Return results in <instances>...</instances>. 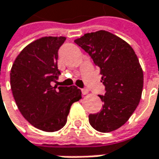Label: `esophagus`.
I'll use <instances>...</instances> for the list:
<instances>
[{"label": "esophagus", "mask_w": 159, "mask_h": 159, "mask_svg": "<svg viewBox=\"0 0 159 159\" xmlns=\"http://www.w3.org/2000/svg\"><path fill=\"white\" fill-rule=\"evenodd\" d=\"M81 92H82L83 95H88V94H89V89H81Z\"/></svg>", "instance_id": "obj_1"}]
</instances>
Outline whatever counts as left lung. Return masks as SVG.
I'll return each instance as SVG.
<instances>
[{
	"label": "left lung",
	"instance_id": "left-lung-1",
	"mask_svg": "<svg viewBox=\"0 0 159 159\" xmlns=\"http://www.w3.org/2000/svg\"><path fill=\"white\" fill-rule=\"evenodd\" d=\"M74 42L100 68L106 88L105 96H99L103 108L89 115V123L100 132L115 131L129 120L141 98L143 71L139 59L130 44L105 30L87 33Z\"/></svg>",
	"mask_w": 159,
	"mask_h": 159
}]
</instances>
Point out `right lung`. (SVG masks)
I'll return each mask as SVG.
<instances>
[{
    "label": "right lung",
    "mask_w": 159,
    "mask_h": 159,
    "mask_svg": "<svg viewBox=\"0 0 159 159\" xmlns=\"http://www.w3.org/2000/svg\"><path fill=\"white\" fill-rule=\"evenodd\" d=\"M64 36H44L28 44L11 70V88L24 118L44 131H59L67 122L71 105L81 98L75 86H52L61 74L58 50Z\"/></svg>",
    "instance_id": "add662e5"
}]
</instances>
